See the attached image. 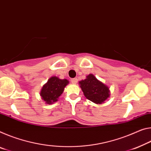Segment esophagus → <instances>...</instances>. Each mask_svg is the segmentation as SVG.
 I'll return each mask as SVG.
<instances>
[{
    "instance_id": "1",
    "label": "esophagus",
    "mask_w": 151,
    "mask_h": 151,
    "mask_svg": "<svg viewBox=\"0 0 151 151\" xmlns=\"http://www.w3.org/2000/svg\"><path fill=\"white\" fill-rule=\"evenodd\" d=\"M77 81H78V79L76 78H74L71 79V82L73 84H76V83H77Z\"/></svg>"
}]
</instances>
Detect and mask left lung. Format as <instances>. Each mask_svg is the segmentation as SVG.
I'll use <instances>...</instances> for the list:
<instances>
[{
    "label": "left lung",
    "mask_w": 151,
    "mask_h": 151,
    "mask_svg": "<svg viewBox=\"0 0 151 151\" xmlns=\"http://www.w3.org/2000/svg\"><path fill=\"white\" fill-rule=\"evenodd\" d=\"M78 84L85 97L94 104H101L109 97L108 86L98 80L93 74L87 75L85 79L79 81Z\"/></svg>",
    "instance_id": "1"
}]
</instances>
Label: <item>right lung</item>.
<instances>
[{
    "instance_id": "right-lung-1",
    "label": "right lung",
    "mask_w": 151,
    "mask_h": 151,
    "mask_svg": "<svg viewBox=\"0 0 151 151\" xmlns=\"http://www.w3.org/2000/svg\"><path fill=\"white\" fill-rule=\"evenodd\" d=\"M69 83V81L64 78L60 79L58 76H53L47 80L43 85L40 91L42 99L46 104H52L57 101L59 97L63 94L64 88Z\"/></svg>"
}]
</instances>
